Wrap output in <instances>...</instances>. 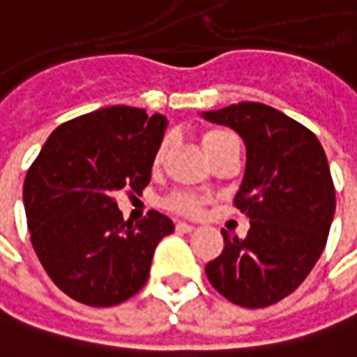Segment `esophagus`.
I'll use <instances>...</instances> for the list:
<instances>
[{
    "instance_id": "1",
    "label": "esophagus",
    "mask_w": 357,
    "mask_h": 357,
    "mask_svg": "<svg viewBox=\"0 0 357 357\" xmlns=\"http://www.w3.org/2000/svg\"><path fill=\"white\" fill-rule=\"evenodd\" d=\"M176 230L181 232V234H188V232H192V230H194V226H192V224H188V222H178V224H176Z\"/></svg>"
}]
</instances>
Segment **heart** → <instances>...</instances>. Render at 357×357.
I'll return each mask as SVG.
<instances>
[{
	"label": "heart",
	"instance_id": "b5f03b06",
	"mask_svg": "<svg viewBox=\"0 0 357 357\" xmlns=\"http://www.w3.org/2000/svg\"><path fill=\"white\" fill-rule=\"evenodd\" d=\"M232 135V133H228V131H222V129H214V131H208V133H204L202 137V143H204V147L206 145H210V143H214V141H218L222 137H228ZM163 149H165V143L159 147L158 151V161L159 158L163 155ZM167 206L172 208V210H176L179 214H196L199 208V202L194 196H190V194H176V196H172V198L167 199Z\"/></svg>",
	"mask_w": 357,
	"mask_h": 357
}]
</instances>
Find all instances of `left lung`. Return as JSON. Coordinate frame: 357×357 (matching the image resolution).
<instances>
[{
	"instance_id": "left-lung-1",
	"label": "left lung",
	"mask_w": 357,
	"mask_h": 357,
	"mask_svg": "<svg viewBox=\"0 0 357 357\" xmlns=\"http://www.w3.org/2000/svg\"><path fill=\"white\" fill-rule=\"evenodd\" d=\"M236 131L246 167L234 196L250 218L244 238L222 230L224 250L206 264L212 287L241 307H268L291 295L319 261L335 214V190L319 139L262 102L204 111Z\"/></svg>"
}]
</instances>
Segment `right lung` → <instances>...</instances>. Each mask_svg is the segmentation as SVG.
<instances>
[{"instance_id": "1", "label": "right lung", "mask_w": 357, "mask_h": 357, "mask_svg": "<svg viewBox=\"0 0 357 357\" xmlns=\"http://www.w3.org/2000/svg\"><path fill=\"white\" fill-rule=\"evenodd\" d=\"M167 129L163 115L107 107L54 129L24 181L32 246L54 284L74 301L113 307L147 283L174 222L151 210L123 220L119 192L141 194Z\"/></svg>"}]
</instances>
